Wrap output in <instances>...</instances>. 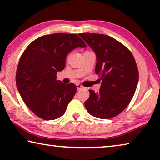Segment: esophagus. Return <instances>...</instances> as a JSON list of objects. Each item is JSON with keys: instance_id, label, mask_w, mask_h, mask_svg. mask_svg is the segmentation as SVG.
I'll return each instance as SVG.
<instances>
[{"instance_id": "obj_1", "label": "esophagus", "mask_w": 160, "mask_h": 160, "mask_svg": "<svg viewBox=\"0 0 160 160\" xmlns=\"http://www.w3.org/2000/svg\"><path fill=\"white\" fill-rule=\"evenodd\" d=\"M77 90H80L81 88H83V86L82 84H80V83H77Z\"/></svg>"}]
</instances>
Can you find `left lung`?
I'll list each match as a JSON object with an SVG mask.
<instances>
[{
	"label": "left lung",
	"instance_id": "left-lung-1",
	"mask_svg": "<svg viewBox=\"0 0 160 160\" xmlns=\"http://www.w3.org/2000/svg\"><path fill=\"white\" fill-rule=\"evenodd\" d=\"M96 54L95 72L101 82L100 90H88L84 105L88 113L101 119L117 116L130 103L137 88L139 73L129 49L111 37L80 33Z\"/></svg>",
	"mask_w": 160,
	"mask_h": 160
}]
</instances>
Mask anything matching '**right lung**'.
<instances>
[{
    "label": "right lung",
    "instance_id": "right-lung-1",
    "mask_svg": "<svg viewBox=\"0 0 160 160\" xmlns=\"http://www.w3.org/2000/svg\"><path fill=\"white\" fill-rule=\"evenodd\" d=\"M86 44L76 34L55 33L32 42L21 55L16 72V85L22 100L37 116L46 120L64 114L77 92L73 83L57 80L64 69L67 54Z\"/></svg>",
    "mask_w": 160,
    "mask_h": 160
}]
</instances>
